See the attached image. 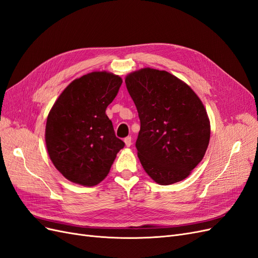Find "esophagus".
I'll use <instances>...</instances> for the list:
<instances>
[{"instance_id": "esophagus-1", "label": "esophagus", "mask_w": 258, "mask_h": 258, "mask_svg": "<svg viewBox=\"0 0 258 258\" xmlns=\"http://www.w3.org/2000/svg\"><path fill=\"white\" fill-rule=\"evenodd\" d=\"M124 144H126V146H130L131 144H132V139H131V137H127V138H124Z\"/></svg>"}]
</instances>
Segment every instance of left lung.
I'll list each match as a JSON object with an SVG mask.
<instances>
[{"mask_svg":"<svg viewBox=\"0 0 258 258\" xmlns=\"http://www.w3.org/2000/svg\"><path fill=\"white\" fill-rule=\"evenodd\" d=\"M141 127L136 147L156 183L182 181L204 158L210 141L206 108L189 86L174 75L142 69L126 77Z\"/></svg>","mask_w":258,"mask_h":258,"instance_id":"left-lung-1","label":"left lung"}]
</instances>
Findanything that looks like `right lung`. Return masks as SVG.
<instances>
[{
    "mask_svg": "<svg viewBox=\"0 0 258 258\" xmlns=\"http://www.w3.org/2000/svg\"><path fill=\"white\" fill-rule=\"evenodd\" d=\"M119 76L92 72L70 84L50 110L45 140L49 157L69 181L95 186L124 146L105 110L118 93Z\"/></svg>",
    "mask_w": 258,
    "mask_h": 258,
    "instance_id": "add662e5",
    "label": "right lung"
}]
</instances>
